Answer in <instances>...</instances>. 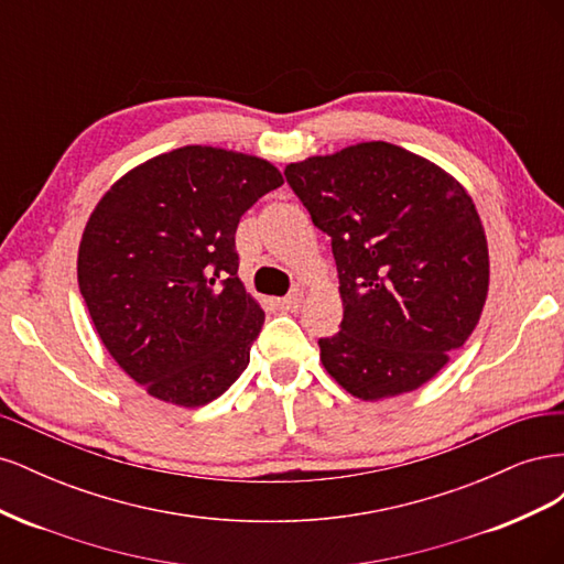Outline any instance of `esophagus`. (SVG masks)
Returning <instances> with one entry per match:
<instances>
[{
  "label": "esophagus",
  "instance_id": "34e87169",
  "mask_svg": "<svg viewBox=\"0 0 564 564\" xmlns=\"http://www.w3.org/2000/svg\"><path fill=\"white\" fill-rule=\"evenodd\" d=\"M301 301H303V294H289L284 299H278V305L282 311H299Z\"/></svg>",
  "mask_w": 564,
  "mask_h": 564
}]
</instances>
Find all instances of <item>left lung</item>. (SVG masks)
I'll list each match as a JSON object with an SVG mask.
<instances>
[{
	"instance_id": "8db88e82",
	"label": "left lung",
	"mask_w": 564,
	"mask_h": 564,
	"mask_svg": "<svg viewBox=\"0 0 564 564\" xmlns=\"http://www.w3.org/2000/svg\"><path fill=\"white\" fill-rule=\"evenodd\" d=\"M284 176L332 237L344 319L317 340L324 369L371 402L429 383L473 334L489 289L464 185L386 141L286 164Z\"/></svg>"
}]
</instances>
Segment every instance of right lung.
<instances>
[{
	"instance_id": "add662e5",
	"label": "right lung",
	"mask_w": 564,
	"mask_h": 564,
	"mask_svg": "<svg viewBox=\"0 0 564 564\" xmlns=\"http://www.w3.org/2000/svg\"><path fill=\"white\" fill-rule=\"evenodd\" d=\"M282 183L261 158L185 145L131 169L96 204L79 292L115 362L152 398L202 406L247 369L265 313L237 278L235 232Z\"/></svg>"
}]
</instances>
